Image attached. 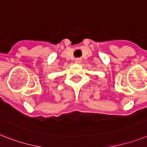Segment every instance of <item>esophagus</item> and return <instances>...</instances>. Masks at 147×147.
<instances>
[{
  "mask_svg": "<svg viewBox=\"0 0 147 147\" xmlns=\"http://www.w3.org/2000/svg\"><path fill=\"white\" fill-rule=\"evenodd\" d=\"M81 61H82V60H81L80 59H75V63H81Z\"/></svg>",
  "mask_w": 147,
  "mask_h": 147,
  "instance_id": "34e87169",
  "label": "esophagus"
}]
</instances>
